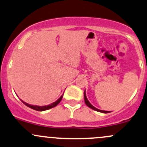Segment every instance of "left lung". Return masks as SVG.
<instances>
[{
    "label": "left lung",
    "instance_id": "obj_1",
    "mask_svg": "<svg viewBox=\"0 0 147 147\" xmlns=\"http://www.w3.org/2000/svg\"><path fill=\"white\" fill-rule=\"evenodd\" d=\"M84 101H85V103H86V105L87 106H88V107H90L91 109H93V110H96V111H98V112H102V113H109L110 112L109 111H103V110H100V109H97V108H96L95 107H93V105L91 104V103L89 102V101L88 100V99H87L86 98V93H85V91H84Z\"/></svg>",
    "mask_w": 147,
    "mask_h": 147
}]
</instances>
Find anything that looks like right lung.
Returning <instances> with one entry per match:
<instances>
[{"label":"right lung","mask_w":147,"mask_h":147,"mask_svg":"<svg viewBox=\"0 0 147 147\" xmlns=\"http://www.w3.org/2000/svg\"><path fill=\"white\" fill-rule=\"evenodd\" d=\"M63 95H62V96H61V98H59V99H58L56 101V102H53L52 104L49 105H46V106H37V105H29V104H28V103H26V102H24V101H22V102H23L24 104H25L26 105L28 106V107L31 108V109H35V110H37V111H45V110H47V109H51V108H53V107H56V106L57 105L59 104V103L61 101V100H62V98H63Z\"/></svg>","instance_id":"add662e5"}]
</instances>
